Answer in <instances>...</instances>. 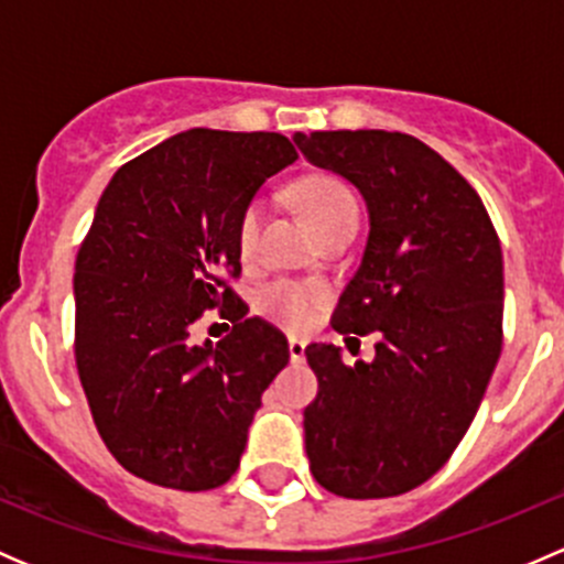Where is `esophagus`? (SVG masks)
Listing matches in <instances>:
<instances>
[{
    "label": "esophagus",
    "instance_id": "esophagus-1",
    "mask_svg": "<svg viewBox=\"0 0 564 564\" xmlns=\"http://www.w3.org/2000/svg\"><path fill=\"white\" fill-rule=\"evenodd\" d=\"M289 360L292 362L305 360V340L303 338H289Z\"/></svg>",
    "mask_w": 564,
    "mask_h": 564
}]
</instances>
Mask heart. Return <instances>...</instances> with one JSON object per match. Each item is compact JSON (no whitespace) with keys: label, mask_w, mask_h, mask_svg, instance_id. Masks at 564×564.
Instances as JSON below:
<instances>
[{"label":"heart","mask_w":564,"mask_h":564,"mask_svg":"<svg viewBox=\"0 0 564 564\" xmlns=\"http://www.w3.org/2000/svg\"><path fill=\"white\" fill-rule=\"evenodd\" d=\"M297 202L303 207L305 218L311 220L314 231L329 229L344 220H355L357 224V202L351 196L349 187L338 182L335 176H308L297 185ZM264 220V207L259 202L248 204L242 213L240 226H237V246H240L242 256H250L259 242V229ZM327 300V292L318 283H303V281H275L261 292L259 308L267 318H272L281 327L300 329L311 327L318 314V308Z\"/></svg>","instance_id":"b5f03b06"}]
</instances>
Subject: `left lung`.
<instances>
[{
    "mask_svg": "<svg viewBox=\"0 0 564 564\" xmlns=\"http://www.w3.org/2000/svg\"><path fill=\"white\" fill-rule=\"evenodd\" d=\"M292 141L344 176L368 240L338 300V333H377V357L305 346L318 379L305 453L327 491L398 497L445 466L475 420L502 351V248L475 187L440 152L388 130H316Z\"/></svg>",
    "mask_w": 564,
    "mask_h": 564,
    "instance_id": "obj_1",
    "label": "left lung"
}]
</instances>
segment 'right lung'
I'll return each instance as SVG.
<instances>
[{
    "label": "right lung",
    "mask_w": 564,
    "mask_h": 564,
    "mask_svg": "<svg viewBox=\"0 0 564 564\" xmlns=\"http://www.w3.org/2000/svg\"><path fill=\"white\" fill-rule=\"evenodd\" d=\"M297 161L281 133L193 128L111 176L76 259V366L100 440L128 471L176 491L224 486L261 392L289 362L283 333L224 286L259 187ZM226 304L238 324L196 345L192 322Z\"/></svg>",
    "instance_id": "obj_1"
}]
</instances>
